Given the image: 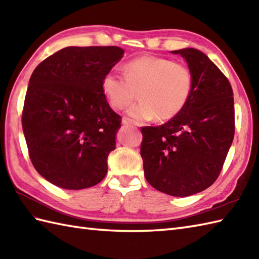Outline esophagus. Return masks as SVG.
Instances as JSON below:
<instances>
[{"instance_id":"1","label":"esophagus","mask_w":259,"mask_h":259,"mask_svg":"<svg viewBox=\"0 0 259 259\" xmlns=\"http://www.w3.org/2000/svg\"><path fill=\"white\" fill-rule=\"evenodd\" d=\"M122 124H124V125H130V124H135V122H134V121L131 120L130 118L124 117V118H122Z\"/></svg>"}]
</instances>
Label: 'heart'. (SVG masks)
Segmentation results:
<instances>
[{
	"label": "heart",
	"instance_id": "1",
	"mask_svg": "<svg viewBox=\"0 0 259 259\" xmlns=\"http://www.w3.org/2000/svg\"><path fill=\"white\" fill-rule=\"evenodd\" d=\"M123 69L125 76L113 71L103 76L102 91L110 106L118 110L128 107L138 92L140 101L128 110L136 120L172 119L189 101L194 74L184 63L144 56L130 60Z\"/></svg>",
	"mask_w": 259,
	"mask_h": 259
}]
</instances>
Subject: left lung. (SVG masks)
Returning a JSON list of instances; mask_svg holds the SVG:
<instances>
[{
	"label": "left lung",
	"instance_id": "obj_1",
	"mask_svg": "<svg viewBox=\"0 0 259 259\" xmlns=\"http://www.w3.org/2000/svg\"><path fill=\"white\" fill-rule=\"evenodd\" d=\"M186 59L194 88L186 107L168 122L142 126L140 155L153 188L187 197L210 187L226 160L235 135L233 89L205 53L172 51Z\"/></svg>",
	"mask_w": 259,
	"mask_h": 259
}]
</instances>
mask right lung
Returning <instances> with one entry per match:
<instances>
[{
	"label": "right lung",
	"instance_id": "obj_1",
	"mask_svg": "<svg viewBox=\"0 0 259 259\" xmlns=\"http://www.w3.org/2000/svg\"><path fill=\"white\" fill-rule=\"evenodd\" d=\"M123 52L68 47L33 71L22 126L32 164L53 185L78 190L106 177L121 115L109 106L101 82Z\"/></svg>",
	"mask_w": 259,
	"mask_h": 259
}]
</instances>
